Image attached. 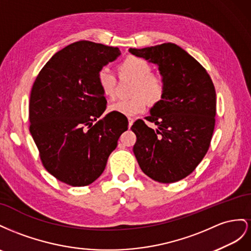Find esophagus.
Listing matches in <instances>:
<instances>
[{
    "label": "esophagus",
    "instance_id": "obj_1",
    "mask_svg": "<svg viewBox=\"0 0 251 251\" xmlns=\"http://www.w3.org/2000/svg\"><path fill=\"white\" fill-rule=\"evenodd\" d=\"M128 121H129V123H128V127H131L132 126V124H133V122H134V120L133 119H131V118H129L128 119Z\"/></svg>",
    "mask_w": 251,
    "mask_h": 251
}]
</instances>
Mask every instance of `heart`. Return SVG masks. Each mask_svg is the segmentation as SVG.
<instances>
[{"mask_svg": "<svg viewBox=\"0 0 251 251\" xmlns=\"http://www.w3.org/2000/svg\"><path fill=\"white\" fill-rule=\"evenodd\" d=\"M120 73L135 78L132 90L133 97L119 100L109 106V110L119 112L126 117H133L144 112L147 107V100L156 103L162 100L166 92V77L160 71H151L152 65L149 61L140 56L130 55L120 64ZM98 84L106 97H112L116 92L117 77L113 71L107 66L98 71Z\"/></svg>", "mask_w": 251, "mask_h": 251, "instance_id": "heart-1", "label": "heart"}]
</instances>
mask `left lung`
Wrapping results in <instances>:
<instances>
[{"label":"left lung","instance_id":"obj_1","mask_svg":"<svg viewBox=\"0 0 251 251\" xmlns=\"http://www.w3.org/2000/svg\"><path fill=\"white\" fill-rule=\"evenodd\" d=\"M129 52L159 65L167 88L145 120H137L133 153L143 173L160 183H175L197 168L210 146L217 98L210 75L195 58L173 43Z\"/></svg>","mask_w":251,"mask_h":251}]
</instances>
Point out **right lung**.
I'll return each instance as SVG.
<instances>
[{
  "label": "right lung",
  "instance_id": "obj_1",
  "mask_svg": "<svg viewBox=\"0 0 251 251\" xmlns=\"http://www.w3.org/2000/svg\"><path fill=\"white\" fill-rule=\"evenodd\" d=\"M121 54L118 47L78 41L41 69L29 100V130L43 166L56 180L87 186L103 174L128 120L106 116L98 71Z\"/></svg>",
  "mask_w": 251,
  "mask_h": 251
}]
</instances>
